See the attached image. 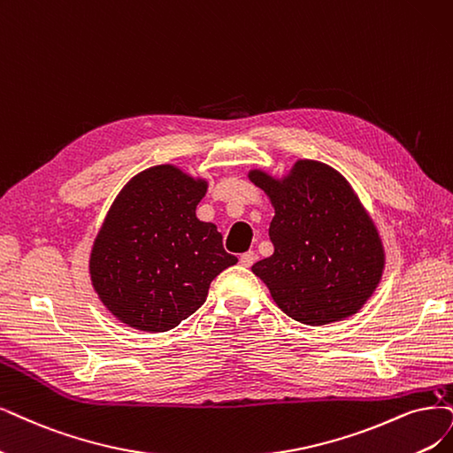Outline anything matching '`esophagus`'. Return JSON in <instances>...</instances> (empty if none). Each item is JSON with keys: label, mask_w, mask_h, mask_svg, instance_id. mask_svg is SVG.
Instances as JSON below:
<instances>
[{"label": "esophagus", "mask_w": 453, "mask_h": 453, "mask_svg": "<svg viewBox=\"0 0 453 453\" xmlns=\"http://www.w3.org/2000/svg\"><path fill=\"white\" fill-rule=\"evenodd\" d=\"M254 261H256V254L254 252H246V254L241 256V265L246 266V269H248V266H252Z\"/></svg>", "instance_id": "1"}]
</instances>
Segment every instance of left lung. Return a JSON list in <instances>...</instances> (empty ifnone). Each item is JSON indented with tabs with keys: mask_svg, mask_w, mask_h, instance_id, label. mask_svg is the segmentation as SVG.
<instances>
[{
	"mask_svg": "<svg viewBox=\"0 0 453 453\" xmlns=\"http://www.w3.org/2000/svg\"><path fill=\"white\" fill-rule=\"evenodd\" d=\"M274 207V254L252 273L291 319L321 326L355 315L377 289L384 250L350 184L330 165L298 160L288 177L250 172Z\"/></svg>",
	"mask_w": 453,
	"mask_h": 453,
	"instance_id": "obj_1",
	"label": "left lung"
}]
</instances>
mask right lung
Returning a JSON list of instances; mask_svg holds the SVG:
<instances>
[{
    "instance_id": "1",
    "label": "right lung",
    "mask_w": 453,
    "mask_h": 453,
    "mask_svg": "<svg viewBox=\"0 0 453 453\" xmlns=\"http://www.w3.org/2000/svg\"><path fill=\"white\" fill-rule=\"evenodd\" d=\"M207 180L164 164L138 173L113 201L95 239L89 274L121 323L147 332L175 328L205 303L211 281L239 259L196 207Z\"/></svg>"
}]
</instances>
